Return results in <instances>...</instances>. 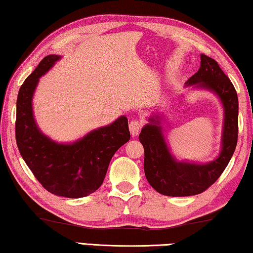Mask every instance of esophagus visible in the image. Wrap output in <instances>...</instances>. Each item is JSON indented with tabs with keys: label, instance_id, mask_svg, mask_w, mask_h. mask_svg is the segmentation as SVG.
Listing matches in <instances>:
<instances>
[{
	"label": "esophagus",
	"instance_id": "obj_1",
	"mask_svg": "<svg viewBox=\"0 0 253 253\" xmlns=\"http://www.w3.org/2000/svg\"><path fill=\"white\" fill-rule=\"evenodd\" d=\"M140 122L137 121V119H132L129 124V130H130V135L132 137H136L137 135L139 134V130H140Z\"/></svg>",
	"mask_w": 253,
	"mask_h": 253
}]
</instances>
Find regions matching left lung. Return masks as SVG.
<instances>
[{
    "instance_id": "obj_1",
    "label": "left lung",
    "mask_w": 253,
    "mask_h": 253,
    "mask_svg": "<svg viewBox=\"0 0 253 253\" xmlns=\"http://www.w3.org/2000/svg\"><path fill=\"white\" fill-rule=\"evenodd\" d=\"M201 66L184 87L212 92L223 108L220 153L213 161L198 163L178 161L165 136V116L160 110L147 117L139 142L143 144L144 170L148 183L158 193L168 196H191L204 192L220 177L232 157L238 142L239 102L232 83L215 60L201 54Z\"/></svg>"
}]
</instances>
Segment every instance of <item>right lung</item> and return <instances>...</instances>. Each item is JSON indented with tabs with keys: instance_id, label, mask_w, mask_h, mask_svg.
I'll list each match as a JSON object with an SVG mask.
<instances>
[{
	"instance_id": "right-lung-1",
	"label": "right lung",
	"mask_w": 253,
	"mask_h": 253,
	"mask_svg": "<svg viewBox=\"0 0 253 253\" xmlns=\"http://www.w3.org/2000/svg\"><path fill=\"white\" fill-rule=\"evenodd\" d=\"M61 58L59 54L46 55L21 85L16 100L15 138L21 156L46 191L79 199L100 187L110 160L129 140L130 132L124 115L69 143L53 140L40 129L33 114L34 92L41 77Z\"/></svg>"
}]
</instances>
